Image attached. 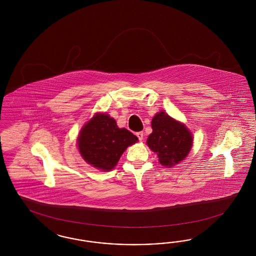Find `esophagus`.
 I'll return each instance as SVG.
<instances>
[{
    "mask_svg": "<svg viewBox=\"0 0 256 256\" xmlns=\"http://www.w3.org/2000/svg\"><path fill=\"white\" fill-rule=\"evenodd\" d=\"M136 136L138 137V139H139V140H140V142L144 140V133H142V132H137V133H136Z\"/></svg>",
    "mask_w": 256,
    "mask_h": 256,
    "instance_id": "obj_1",
    "label": "esophagus"
}]
</instances>
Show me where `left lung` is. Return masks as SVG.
Masks as SVG:
<instances>
[{
    "mask_svg": "<svg viewBox=\"0 0 256 256\" xmlns=\"http://www.w3.org/2000/svg\"><path fill=\"white\" fill-rule=\"evenodd\" d=\"M151 126L153 132L146 142L162 165L170 168L188 155L194 138L185 124L160 112L152 119Z\"/></svg>",
    "mask_w": 256,
    "mask_h": 256,
    "instance_id": "obj_1",
    "label": "left lung"
}]
</instances>
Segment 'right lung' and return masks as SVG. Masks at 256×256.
Returning a JSON list of instances; mask_svg holds the SVG:
<instances>
[{"mask_svg":"<svg viewBox=\"0 0 256 256\" xmlns=\"http://www.w3.org/2000/svg\"><path fill=\"white\" fill-rule=\"evenodd\" d=\"M138 138L126 128H119L116 121L107 114H96L78 137V148L86 162L104 170L114 169L128 146Z\"/></svg>","mask_w":256,"mask_h":256,"instance_id":"add662e5","label":"right lung"}]
</instances>
